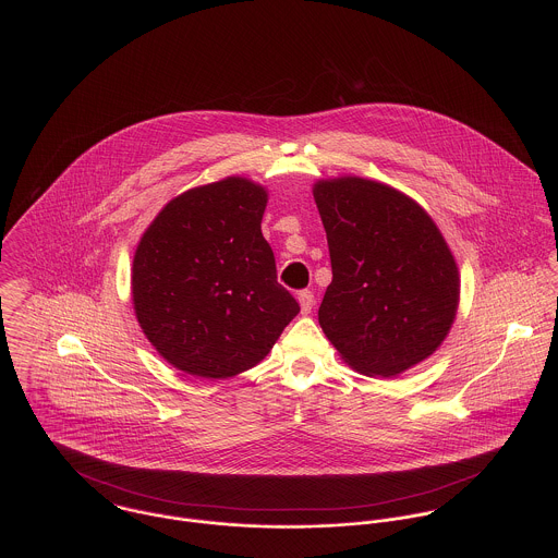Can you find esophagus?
Wrapping results in <instances>:
<instances>
[{"mask_svg":"<svg viewBox=\"0 0 558 558\" xmlns=\"http://www.w3.org/2000/svg\"><path fill=\"white\" fill-rule=\"evenodd\" d=\"M299 304H301V311H303V315L311 313V308H313V304H315V296H313V292H308V290L299 292Z\"/></svg>","mask_w":558,"mask_h":558,"instance_id":"esophagus-1","label":"esophagus"}]
</instances>
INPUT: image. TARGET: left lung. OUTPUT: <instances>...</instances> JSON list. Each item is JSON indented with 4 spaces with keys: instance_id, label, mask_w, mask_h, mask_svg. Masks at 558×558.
I'll return each mask as SVG.
<instances>
[{
    "instance_id": "obj_1",
    "label": "left lung",
    "mask_w": 558,
    "mask_h": 558,
    "mask_svg": "<svg viewBox=\"0 0 558 558\" xmlns=\"http://www.w3.org/2000/svg\"><path fill=\"white\" fill-rule=\"evenodd\" d=\"M332 264L319 326L362 375L395 377L448 337L460 301L454 255L403 192L360 177L313 185Z\"/></svg>"
}]
</instances>
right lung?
Wrapping results in <instances>:
<instances>
[{
  "instance_id": "add662e5",
  "label": "right lung",
  "mask_w": 558,
  "mask_h": 558,
  "mask_svg": "<svg viewBox=\"0 0 558 558\" xmlns=\"http://www.w3.org/2000/svg\"><path fill=\"white\" fill-rule=\"evenodd\" d=\"M266 187L245 177L183 192L145 230L132 264L136 319L157 354L204 377L262 362L301 306L262 236Z\"/></svg>"
}]
</instances>
